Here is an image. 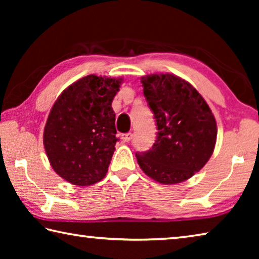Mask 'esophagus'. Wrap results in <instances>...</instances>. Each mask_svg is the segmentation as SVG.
Returning a JSON list of instances; mask_svg holds the SVG:
<instances>
[{
  "instance_id": "obj_1",
  "label": "esophagus",
  "mask_w": 259,
  "mask_h": 259,
  "mask_svg": "<svg viewBox=\"0 0 259 259\" xmlns=\"http://www.w3.org/2000/svg\"><path fill=\"white\" fill-rule=\"evenodd\" d=\"M133 133H128V134H124L122 135V140H123V143H128L130 142L131 139H133Z\"/></svg>"
}]
</instances>
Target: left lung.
<instances>
[{
    "label": "left lung",
    "instance_id": "obj_1",
    "mask_svg": "<svg viewBox=\"0 0 259 259\" xmlns=\"http://www.w3.org/2000/svg\"><path fill=\"white\" fill-rule=\"evenodd\" d=\"M140 82L157 134L151 150L136 153L138 164L165 185L187 181L213 152L217 124L211 109L194 87L174 74H151Z\"/></svg>",
    "mask_w": 259,
    "mask_h": 259
}]
</instances>
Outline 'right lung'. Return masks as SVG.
<instances>
[{
    "label": "right lung",
    "instance_id": "right-lung-1",
    "mask_svg": "<svg viewBox=\"0 0 259 259\" xmlns=\"http://www.w3.org/2000/svg\"><path fill=\"white\" fill-rule=\"evenodd\" d=\"M122 78H80L66 88L52 106L43 144L52 169L78 186L93 185L106 176L116 138L112 102Z\"/></svg>",
    "mask_w": 259,
    "mask_h": 259
}]
</instances>
